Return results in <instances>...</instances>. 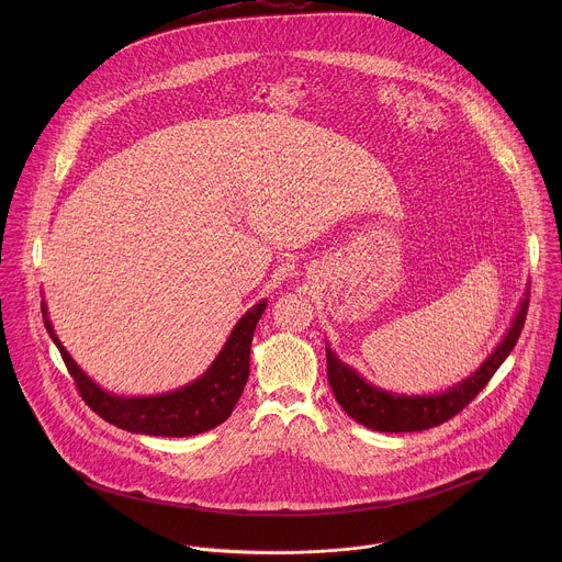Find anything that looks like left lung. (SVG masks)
Segmentation results:
<instances>
[{
    "mask_svg": "<svg viewBox=\"0 0 562 562\" xmlns=\"http://www.w3.org/2000/svg\"><path fill=\"white\" fill-rule=\"evenodd\" d=\"M528 299L530 290H526L506 335L482 361L481 368L439 394L406 396L376 387L368 383L352 366L344 363L326 344V376L335 401L355 422L379 432H415L448 422L481 394L482 387L515 348L528 314Z\"/></svg>",
    "mask_w": 562,
    "mask_h": 562,
    "instance_id": "obj_1",
    "label": "left lung"
}]
</instances>
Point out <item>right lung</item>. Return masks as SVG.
Wrapping results in <instances>:
<instances>
[{
    "label": "right lung",
    "instance_id": "right-lung-1",
    "mask_svg": "<svg viewBox=\"0 0 562 562\" xmlns=\"http://www.w3.org/2000/svg\"><path fill=\"white\" fill-rule=\"evenodd\" d=\"M268 301H259L236 322L223 350L199 379L158 396H119L99 387L58 339L45 301L41 303V310L45 328L58 346L80 390L81 398L99 417L127 432L154 437H190L223 424L232 415L236 402L240 401L250 372L248 361L252 333Z\"/></svg>",
    "mask_w": 562,
    "mask_h": 562
}]
</instances>
